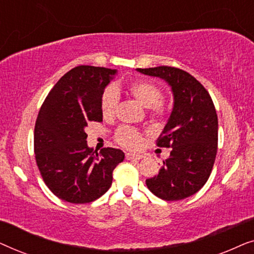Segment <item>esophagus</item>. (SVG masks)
<instances>
[{
	"mask_svg": "<svg viewBox=\"0 0 254 254\" xmlns=\"http://www.w3.org/2000/svg\"><path fill=\"white\" fill-rule=\"evenodd\" d=\"M143 156L140 154H131V152H127L126 158L127 159H141Z\"/></svg>",
	"mask_w": 254,
	"mask_h": 254,
	"instance_id": "esophagus-1",
	"label": "esophagus"
}]
</instances>
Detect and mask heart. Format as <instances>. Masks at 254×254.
Wrapping results in <instances>:
<instances>
[{
  "label": "heart",
  "instance_id": "obj_1",
  "mask_svg": "<svg viewBox=\"0 0 254 254\" xmlns=\"http://www.w3.org/2000/svg\"><path fill=\"white\" fill-rule=\"evenodd\" d=\"M128 92L138 104H141L145 109L150 110L152 116H161L164 112L163 103L159 102L161 90L152 82L145 81V79H138V81L133 82L128 86ZM118 99H119L118 92L113 86H109L103 92L100 107H102L104 118H111L113 116L118 105ZM117 141L124 147L136 149L142 143V136L134 128L124 126L118 130Z\"/></svg>",
  "mask_w": 254,
  "mask_h": 254
}]
</instances>
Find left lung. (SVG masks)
<instances>
[{
  "instance_id": "1",
  "label": "left lung",
  "mask_w": 254,
  "mask_h": 254,
  "mask_svg": "<svg viewBox=\"0 0 254 254\" xmlns=\"http://www.w3.org/2000/svg\"><path fill=\"white\" fill-rule=\"evenodd\" d=\"M171 88L173 107L158 136V147L171 148L158 175L145 180L149 190L166 201L195 194L209 178L217 152V114L209 93L182 69L137 68Z\"/></svg>"
}]
</instances>
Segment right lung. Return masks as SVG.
<instances>
[{
	"label": "right lung",
	"mask_w": 254,
	"mask_h": 254,
	"mask_svg": "<svg viewBox=\"0 0 254 254\" xmlns=\"http://www.w3.org/2000/svg\"><path fill=\"white\" fill-rule=\"evenodd\" d=\"M117 69L78 65L51 90L34 127V154L48 189L70 203L92 202L112 185V172L124 161L120 149L100 154L86 143L85 128L103 121L100 100Z\"/></svg>",
	"instance_id": "1"
}]
</instances>
